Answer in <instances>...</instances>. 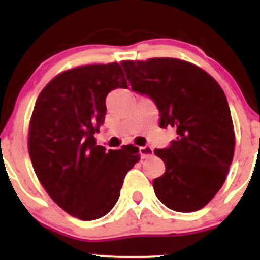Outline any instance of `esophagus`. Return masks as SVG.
Returning a JSON list of instances; mask_svg holds the SVG:
<instances>
[{
	"instance_id": "obj_1",
	"label": "esophagus",
	"mask_w": 260,
	"mask_h": 260,
	"mask_svg": "<svg viewBox=\"0 0 260 260\" xmlns=\"http://www.w3.org/2000/svg\"><path fill=\"white\" fill-rule=\"evenodd\" d=\"M140 153L143 159L149 158V157L153 156V148L151 146H143L140 148Z\"/></svg>"
}]
</instances>
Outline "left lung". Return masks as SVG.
I'll return each mask as SVG.
<instances>
[{
    "label": "left lung",
    "mask_w": 260,
    "mask_h": 260,
    "mask_svg": "<svg viewBox=\"0 0 260 260\" xmlns=\"http://www.w3.org/2000/svg\"><path fill=\"white\" fill-rule=\"evenodd\" d=\"M132 90L148 95L159 127L176 128V140L154 154L166 171L154 193L179 212L200 210L221 188L234 156L235 135L226 96L205 70L174 57L122 62Z\"/></svg>",
    "instance_id": "left-lung-1"
}]
</instances>
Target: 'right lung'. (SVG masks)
Returning a JSON list of instances; mask_svg holds the SVG:
<instances>
[{"label":"right lung","mask_w":260,"mask_h":260,"mask_svg":"<svg viewBox=\"0 0 260 260\" xmlns=\"http://www.w3.org/2000/svg\"><path fill=\"white\" fill-rule=\"evenodd\" d=\"M127 89L118 62L60 73L38 96L28 129V153L39 181L64 211L95 220L113 209L127 172L140 161L132 145L106 151L94 135L104 123L106 98Z\"/></svg>","instance_id":"obj_1"}]
</instances>
